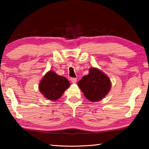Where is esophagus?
<instances>
[{
    "mask_svg": "<svg viewBox=\"0 0 149 149\" xmlns=\"http://www.w3.org/2000/svg\"><path fill=\"white\" fill-rule=\"evenodd\" d=\"M70 80H71V81H72V83H73V84H75V83L77 82V78L72 77L71 79H70Z\"/></svg>",
    "mask_w": 149,
    "mask_h": 149,
    "instance_id": "1",
    "label": "esophagus"
}]
</instances>
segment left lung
<instances>
[{"label": "left lung", "mask_w": 149, "mask_h": 149, "mask_svg": "<svg viewBox=\"0 0 149 149\" xmlns=\"http://www.w3.org/2000/svg\"><path fill=\"white\" fill-rule=\"evenodd\" d=\"M85 97L91 102L102 100L111 88L110 78L95 68L89 69V74L82 77L77 84Z\"/></svg>", "instance_id": "left-lung-1"}]
</instances>
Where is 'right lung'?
I'll list each match as a JSON object with an SVG mask.
<instances>
[{"instance_id": "add662e5", "label": "right lung", "mask_w": 149, "mask_h": 149, "mask_svg": "<svg viewBox=\"0 0 149 149\" xmlns=\"http://www.w3.org/2000/svg\"><path fill=\"white\" fill-rule=\"evenodd\" d=\"M69 81L53 71L48 72L39 83V89L46 99L56 100L70 87Z\"/></svg>"}]
</instances>
